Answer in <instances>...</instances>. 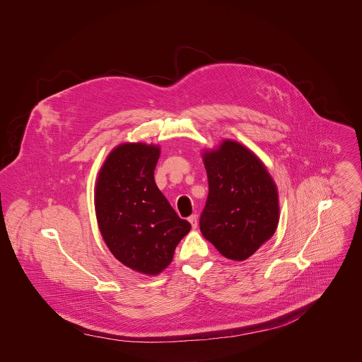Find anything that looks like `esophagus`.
<instances>
[{
  "instance_id": "esophagus-1",
  "label": "esophagus",
  "mask_w": 362,
  "mask_h": 362,
  "mask_svg": "<svg viewBox=\"0 0 362 362\" xmlns=\"http://www.w3.org/2000/svg\"><path fill=\"white\" fill-rule=\"evenodd\" d=\"M188 221L191 223L192 228H197V227H198V217H197V214H192V216H189V217H188Z\"/></svg>"
}]
</instances>
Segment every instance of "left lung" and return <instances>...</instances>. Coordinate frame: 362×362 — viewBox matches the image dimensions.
Here are the masks:
<instances>
[{
	"label": "left lung",
	"instance_id": "1",
	"mask_svg": "<svg viewBox=\"0 0 362 362\" xmlns=\"http://www.w3.org/2000/svg\"><path fill=\"white\" fill-rule=\"evenodd\" d=\"M204 161L209 195L201 231L223 257L250 258L277 228L276 185L258 157L237 142L224 141Z\"/></svg>",
	"mask_w": 362,
	"mask_h": 362
}]
</instances>
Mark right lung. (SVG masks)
Here are the masks:
<instances>
[{"label": "right lung", "mask_w": 362, "mask_h": 362, "mask_svg": "<svg viewBox=\"0 0 362 362\" xmlns=\"http://www.w3.org/2000/svg\"><path fill=\"white\" fill-rule=\"evenodd\" d=\"M158 156L153 145H119L100 170L95 197L108 250L121 263L145 274L165 269L191 230L156 185Z\"/></svg>", "instance_id": "add662e5"}]
</instances>
